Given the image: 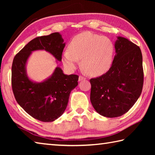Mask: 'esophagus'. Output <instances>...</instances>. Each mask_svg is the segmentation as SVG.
I'll list each match as a JSON object with an SVG mask.
<instances>
[{
  "label": "esophagus",
  "instance_id": "1",
  "mask_svg": "<svg viewBox=\"0 0 155 155\" xmlns=\"http://www.w3.org/2000/svg\"><path fill=\"white\" fill-rule=\"evenodd\" d=\"M84 79H86V78H85L84 77H83V76L80 75L79 77H78V81H81L84 80Z\"/></svg>",
  "mask_w": 155,
  "mask_h": 155
}]
</instances>
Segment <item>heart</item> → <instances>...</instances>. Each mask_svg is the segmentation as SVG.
<instances>
[{
  "instance_id": "b5f03b06",
  "label": "heart",
  "mask_w": 155,
  "mask_h": 155,
  "mask_svg": "<svg viewBox=\"0 0 155 155\" xmlns=\"http://www.w3.org/2000/svg\"><path fill=\"white\" fill-rule=\"evenodd\" d=\"M115 47L107 37L91 32H84L72 39L68 49L62 54V61L69 70H74L82 59L84 70L91 76H101L110 68L113 62Z\"/></svg>"
}]
</instances>
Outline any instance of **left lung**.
<instances>
[{"label": "left lung", "mask_w": 155, "mask_h": 155, "mask_svg": "<svg viewBox=\"0 0 155 155\" xmlns=\"http://www.w3.org/2000/svg\"><path fill=\"white\" fill-rule=\"evenodd\" d=\"M116 55L110 68L99 77L91 78V101L98 113L114 118L129 110L142 93L144 72L139 46L118 37Z\"/></svg>", "instance_id": "obj_1"}]
</instances>
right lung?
Here are the masks:
<instances>
[{"label": "right lung", "mask_w": 155, "mask_h": 155, "mask_svg": "<svg viewBox=\"0 0 155 155\" xmlns=\"http://www.w3.org/2000/svg\"><path fill=\"white\" fill-rule=\"evenodd\" d=\"M64 46L61 35L54 32L32 39L13 59L11 84L15 99L29 115L38 120L52 122L61 116L71 91L78 85V76L66 75L57 67L48 79L35 83L26 74V62L31 52L36 50L47 51L61 61Z\"/></svg>", "instance_id": "add662e5"}]
</instances>
